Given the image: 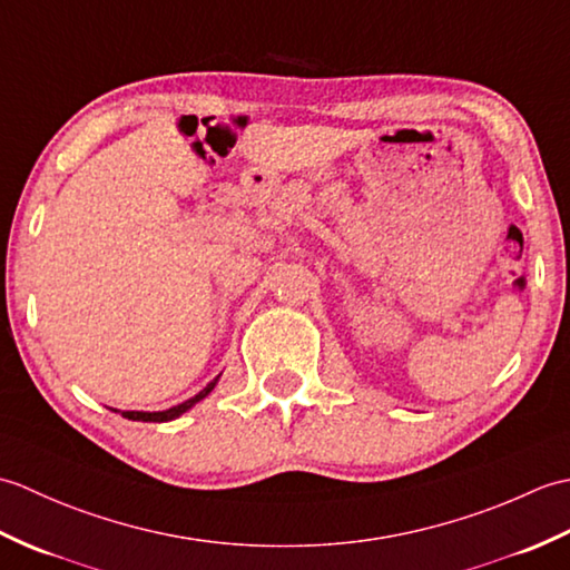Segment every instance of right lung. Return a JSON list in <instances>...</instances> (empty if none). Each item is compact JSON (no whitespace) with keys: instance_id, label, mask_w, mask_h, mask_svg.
<instances>
[{"instance_id":"right-lung-1","label":"right lung","mask_w":570,"mask_h":570,"mask_svg":"<svg viewBox=\"0 0 570 570\" xmlns=\"http://www.w3.org/2000/svg\"><path fill=\"white\" fill-rule=\"evenodd\" d=\"M215 382H217V380H213L208 386H205L203 392H198L196 396H190L188 402L178 404V406H171V409H166V411H154V414H149V411H122V416H125V419H131V421H171V419H176V416H180V414H186V411H188L193 404H198L200 399L208 396V394L213 392Z\"/></svg>"}]
</instances>
